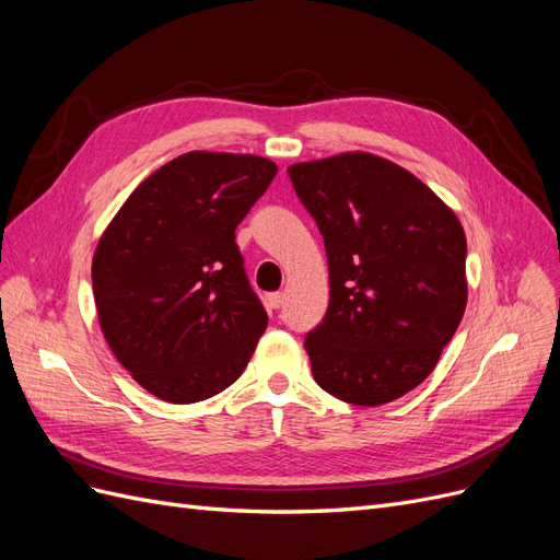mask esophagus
Segmentation results:
<instances>
[{
  "instance_id": "esophagus-1",
  "label": "esophagus",
  "mask_w": 560,
  "mask_h": 560,
  "mask_svg": "<svg viewBox=\"0 0 560 560\" xmlns=\"http://www.w3.org/2000/svg\"><path fill=\"white\" fill-rule=\"evenodd\" d=\"M266 303H268V308H280L282 306V303H284V294L282 292H273V294H268L266 296Z\"/></svg>"
}]
</instances>
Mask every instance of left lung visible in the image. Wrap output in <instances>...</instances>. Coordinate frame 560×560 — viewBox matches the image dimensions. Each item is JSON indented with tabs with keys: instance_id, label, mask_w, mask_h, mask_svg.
<instances>
[{
	"instance_id": "obj_1",
	"label": "left lung",
	"mask_w": 560,
	"mask_h": 560,
	"mask_svg": "<svg viewBox=\"0 0 560 560\" xmlns=\"http://www.w3.org/2000/svg\"><path fill=\"white\" fill-rule=\"evenodd\" d=\"M325 238L329 308L306 336L315 383L381 406L425 381L467 306L460 219L428 184L366 151L287 167Z\"/></svg>"
}]
</instances>
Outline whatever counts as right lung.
Masks as SVG:
<instances>
[{"instance_id": "add662e5", "label": "right lung", "mask_w": 560, "mask_h": 560, "mask_svg": "<svg viewBox=\"0 0 560 560\" xmlns=\"http://www.w3.org/2000/svg\"><path fill=\"white\" fill-rule=\"evenodd\" d=\"M278 165L189 151L114 214L93 254L100 329L147 393L194 404L238 381L268 315L247 282L238 226Z\"/></svg>"}]
</instances>
